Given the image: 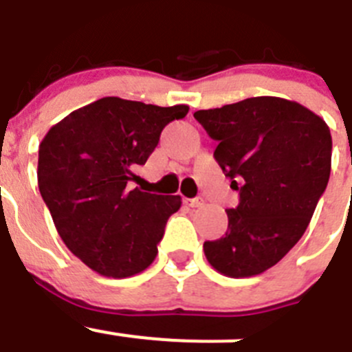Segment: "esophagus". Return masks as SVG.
I'll return each instance as SVG.
<instances>
[{"instance_id":"34e87169","label":"esophagus","mask_w":352,"mask_h":352,"mask_svg":"<svg viewBox=\"0 0 352 352\" xmlns=\"http://www.w3.org/2000/svg\"><path fill=\"white\" fill-rule=\"evenodd\" d=\"M184 204L191 208H196V207H201V205H204V199L201 198H186L184 199Z\"/></svg>"}]
</instances>
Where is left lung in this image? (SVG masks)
<instances>
[{
  "mask_svg": "<svg viewBox=\"0 0 352 352\" xmlns=\"http://www.w3.org/2000/svg\"><path fill=\"white\" fill-rule=\"evenodd\" d=\"M219 142L214 157L240 195L228 231L204 243L208 263L228 277H252L277 265L302 239L331 170V135L296 101L258 96L198 110Z\"/></svg>",
  "mask_w": 352,
  "mask_h": 352,
  "instance_id": "8db88e82",
  "label": "left lung"
}]
</instances>
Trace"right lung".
<instances>
[{
	"mask_svg": "<svg viewBox=\"0 0 352 352\" xmlns=\"http://www.w3.org/2000/svg\"><path fill=\"white\" fill-rule=\"evenodd\" d=\"M188 105L156 107L101 98L54 124L38 148V188L59 236L103 277L140 274L154 261L180 196L151 195L129 182L168 122Z\"/></svg>",
	"mask_w": 352,
	"mask_h": 352,
	"instance_id": "right-lung-1",
	"label": "right lung"
}]
</instances>
